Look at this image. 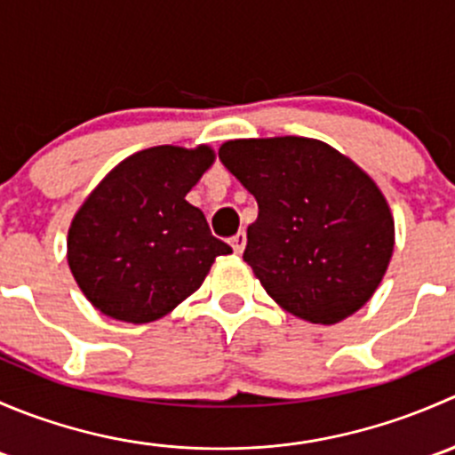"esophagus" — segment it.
Listing matches in <instances>:
<instances>
[{
    "label": "esophagus",
    "mask_w": 455,
    "mask_h": 455,
    "mask_svg": "<svg viewBox=\"0 0 455 455\" xmlns=\"http://www.w3.org/2000/svg\"><path fill=\"white\" fill-rule=\"evenodd\" d=\"M231 246H233V251H235V253H242V251L246 249V233L244 231L235 233V235L231 237Z\"/></svg>",
    "instance_id": "esophagus-1"
}]
</instances>
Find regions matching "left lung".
Returning <instances> with one entry per match:
<instances>
[{
  "label": "left lung",
  "mask_w": 455,
  "mask_h": 455,
  "mask_svg": "<svg viewBox=\"0 0 455 455\" xmlns=\"http://www.w3.org/2000/svg\"><path fill=\"white\" fill-rule=\"evenodd\" d=\"M218 156L255 196L244 261L282 308L330 325L370 301L392 257L394 220L368 173L299 136L228 140Z\"/></svg>",
  "instance_id": "8db88e82"
}]
</instances>
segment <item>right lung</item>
<instances>
[{
	"label": "right lung",
	"instance_id": "right-lung-1",
	"mask_svg": "<svg viewBox=\"0 0 455 455\" xmlns=\"http://www.w3.org/2000/svg\"><path fill=\"white\" fill-rule=\"evenodd\" d=\"M211 163L204 145L151 147L92 191L68 233V264L94 308L149 323L198 291L215 257L231 253L185 200Z\"/></svg>",
	"mask_w": 455,
	"mask_h": 455
}]
</instances>
